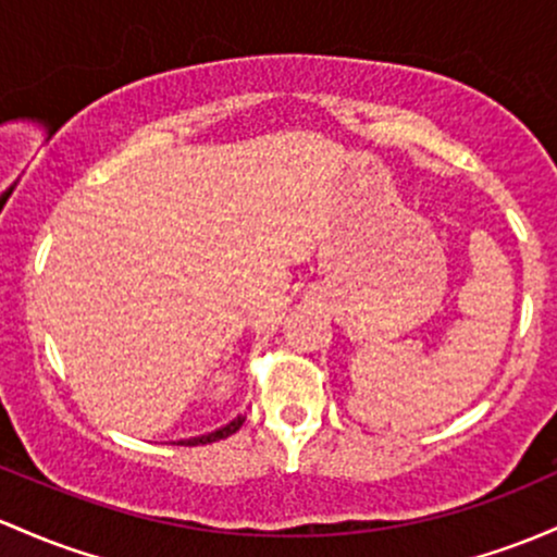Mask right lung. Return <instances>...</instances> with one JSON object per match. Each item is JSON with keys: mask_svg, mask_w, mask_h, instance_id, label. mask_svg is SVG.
<instances>
[{"mask_svg": "<svg viewBox=\"0 0 557 557\" xmlns=\"http://www.w3.org/2000/svg\"><path fill=\"white\" fill-rule=\"evenodd\" d=\"M243 423H246V418H243V414H237L235 420H230L227 425L216 428V431L203 433V436L180 438V442H174V444H180V447H198V444H211V442H219V438H227V436H232V433H235V431H240V425H243Z\"/></svg>", "mask_w": 557, "mask_h": 557, "instance_id": "1", "label": "right lung"}]
</instances>
